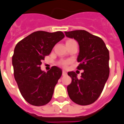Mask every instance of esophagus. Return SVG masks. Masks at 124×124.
I'll return each instance as SVG.
<instances>
[{
  "instance_id": "1",
  "label": "esophagus",
  "mask_w": 124,
  "mask_h": 124,
  "mask_svg": "<svg viewBox=\"0 0 124 124\" xmlns=\"http://www.w3.org/2000/svg\"><path fill=\"white\" fill-rule=\"evenodd\" d=\"M62 75H66L67 72L65 71H62Z\"/></svg>"
}]
</instances>
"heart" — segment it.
I'll return each mask as SVG.
<instances>
[{
	"label": "heart",
	"instance_id": "1",
	"mask_svg": "<svg viewBox=\"0 0 124 124\" xmlns=\"http://www.w3.org/2000/svg\"><path fill=\"white\" fill-rule=\"evenodd\" d=\"M73 42H75V41L73 39H68L66 41V45H68V44H70L73 43ZM69 63V61H61L59 62V65L61 67H66Z\"/></svg>",
	"mask_w": 124,
	"mask_h": 124
}]
</instances>
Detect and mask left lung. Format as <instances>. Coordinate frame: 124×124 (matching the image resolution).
<instances>
[{
  "instance_id": "8db88e82",
  "label": "left lung",
  "mask_w": 124,
  "mask_h": 124,
  "mask_svg": "<svg viewBox=\"0 0 124 124\" xmlns=\"http://www.w3.org/2000/svg\"><path fill=\"white\" fill-rule=\"evenodd\" d=\"M79 45L77 69L83 70L81 78L74 71L68 72L71 83L67 86L70 99L77 104L87 106L100 97L109 75V51L101 39L84 30L65 32Z\"/></svg>"
}]
</instances>
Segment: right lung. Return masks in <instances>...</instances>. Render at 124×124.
<instances>
[{
	"instance_id": "add662e5",
	"label": "right lung",
	"mask_w": 124,
	"mask_h": 124,
	"mask_svg": "<svg viewBox=\"0 0 124 124\" xmlns=\"http://www.w3.org/2000/svg\"><path fill=\"white\" fill-rule=\"evenodd\" d=\"M63 32L39 31L16 44L13 54L14 77L22 96L32 106H42L49 102L62 70L53 66L41 71L42 61L51 52L55 44L64 38Z\"/></svg>"
}]
</instances>
